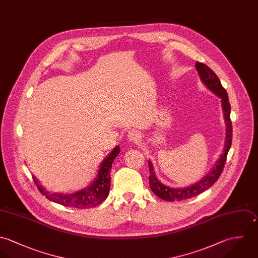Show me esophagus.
<instances>
[{
    "label": "esophagus",
    "instance_id": "esophagus-1",
    "mask_svg": "<svg viewBox=\"0 0 258 258\" xmlns=\"http://www.w3.org/2000/svg\"><path fill=\"white\" fill-rule=\"evenodd\" d=\"M127 138H128V140H130L132 143H138V142H140V140H141V135H140V133H139L138 131L132 130V131L128 132Z\"/></svg>",
    "mask_w": 258,
    "mask_h": 258
}]
</instances>
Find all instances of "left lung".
<instances>
[{
  "label": "left lung",
  "mask_w": 258,
  "mask_h": 258,
  "mask_svg": "<svg viewBox=\"0 0 258 258\" xmlns=\"http://www.w3.org/2000/svg\"><path fill=\"white\" fill-rule=\"evenodd\" d=\"M197 71L202 79V81L205 83L206 87L214 93L216 96L221 98L222 108L224 112V118L226 123V136H225V144L223 149V154L220 155L219 159L213 166V168L206 174V176L196 184L185 187V188H170L168 186L163 185L155 176L154 172V168L152 165V162L149 161V167H150V186L152 190L154 191L155 196L160 198L161 200H164L166 202H179L183 200H187L190 198H194L204 191L208 189L210 186H212L218 177L220 176L223 167L225 165L226 156L228 154V151L231 147L232 142V123L230 119V103L228 101L227 93L225 89L222 87L218 77L215 75V73L208 68L206 64L197 61L196 62Z\"/></svg>",
  "instance_id": "8db88e82"
}]
</instances>
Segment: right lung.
<instances>
[{"mask_svg": "<svg viewBox=\"0 0 258 258\" xmlns=\"http://www.w3.org/2000/svg\"><path fill=\"white\" fill-rule=\"evenodd\" d=\"M119 147H115L112 152L105 157L100 167L98 177L95 181L85 189L77 191L71 195L50 194L42 185L35 176H33L34 182L37 184L38 189L49 201L56 203L68 207L74 208H91L99 206L107 198L110 187V168L113 159L119 154Z\"/></svg>", "mask_w": 258, "mask_h": 258, "instance_id": "add662e5", "label": "right lung"}]
</instances>
